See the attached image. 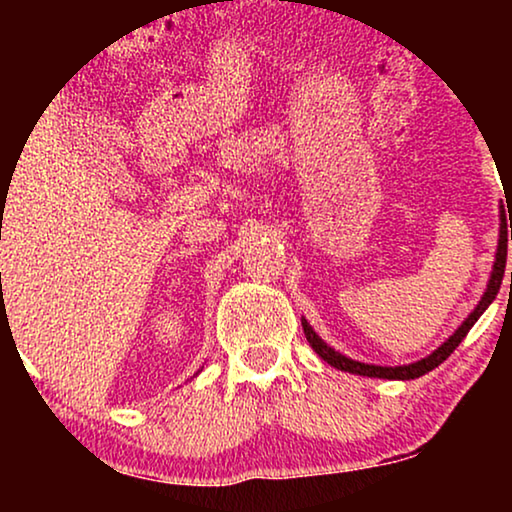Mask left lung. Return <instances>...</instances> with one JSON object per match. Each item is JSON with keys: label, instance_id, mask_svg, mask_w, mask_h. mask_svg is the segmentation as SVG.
Returning a JSON list of instances; mask_svg holds the SVG:
<instances>
[{"label": "left lung", "instance_id": "1", "mask_svg": "<svg viewBox=\"0 0 512 512\" xmlns=\"http://www.w3.org/2000/svg\"><path fill=\"white\" fill-rule=\"evenodd\" d=\"M501 228H498V248H496V260H493V269H491V276H489V284H486V291L484 296L479 298L477 308L472 310L467 317L462 320V325L457 327L455 332L450 334L448 339H445L443 344L438 346L436 351H431L426 358H421V361H414V363H407V366H375V363H361V361H354V358L339 354V351H334L330 344L325 342V339L317 334L313 327H310V322L301 317L303 322V332H305V339H308L310 346L315 349V354L322 358V361L330 363L332 368L337 370H344V373H354V375H366V378H383V380H414V378H421V375H426L428 370L438 368L440 363L448 358L452 351L460 346V342L464 337H467V332L472 330L474 322L479 320L481 315H484V310L489 308V305L496 301L498 291H501V281H503V274H505V257H508V221H505V211H503V204H501ZM512 223V219H510ZM510 238H512V226H510ZM510 286H512V272H510Z\"/></svg>", "mask_w": 512, "mask_h": 512}]
</instances>
